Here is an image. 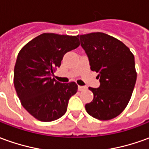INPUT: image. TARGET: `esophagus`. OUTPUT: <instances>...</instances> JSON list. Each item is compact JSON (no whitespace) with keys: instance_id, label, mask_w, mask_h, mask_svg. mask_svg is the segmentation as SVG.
<instances>
[{"instance_id":"34e87169","label":"esophagus","mask_w":149,"mask_h":149,"mask_svg":"<svg viewBox=\"0 0 149 149\" xmlns=\"http://www.w3.org/2000/svg\"><path fill=\"white\" fill-rule=\"evenodd\" d=\"M86 89V87L85 86H81V85H79L78 86V90L79 91H84Z\"/></svg>"}]
</instances>
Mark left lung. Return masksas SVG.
<instances>
[{"label": "left lung", "instance_id": "obj_1", "mask_svg": "<svg viewBox=\"0 0 149 149\" xmlns=\"http://www.w3.org/2000/svg\"><path fill=\"white\" fill-rule=\"evenodd\" d=\"M100 86L88 88L93 100L85 104L93 117L108 120L120 115L132 97L136 81L134 56L120 40L103 33L78 36Z\"/></svg>", "mask_w": 149, "mask_h": 149}]
</instances>
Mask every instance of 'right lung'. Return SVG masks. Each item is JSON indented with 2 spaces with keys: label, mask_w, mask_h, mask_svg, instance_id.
<instances>
[{
  "label": "right lung",
  "mask_w": 149,
  "mask_h": 149,
  "mask_svg": "<svg viewBox=\"0 0 149 149\" xmlns=\"http://www.w3.org/2000/svg\"><path fill=\"white\" fill-rule=\"evenodd\" d=\"M80 45L78 36L43 33L19 52L14 68V87L24 107L40 121L57 120L67 111L68 100L77 92L75 82L61 83L54 70L66 52Z\"/></svg>",
  "instance_id": "right-lung-1"
}]
</instances>
